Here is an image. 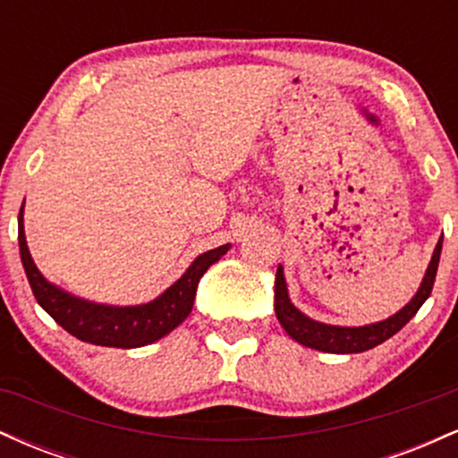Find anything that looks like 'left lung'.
<instances>
[{"label": "left lung", "instance_id": "8db88e82", "mask_svg": "<svg viewBox=\"0 0 458 458\" xmlns=\"http://www.w3.org/2000/svg\"><path fill=\"white\" fill-rule=\"evenodd\" d=\"M441 241H444V236H441L437 247H435L427 276H424L422 286L415 293V297L401 310V312L381 320V323L364 325V327H335V325H325L318 323V320L308 318L306 314L299 312V310L291 303V299H288L282 267H277L276 273V317L293 340H297V343L303 346H310V349L325 351V353H361V351L375 349L377 344L386 343V340L392 338L396 331H401L404 325L415 317V312L422 308V303L430 297L439 267Z\"/></svg>", "mask_w": 458, "mask_h": 458}]
</instances>
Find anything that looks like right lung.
I'll use <instances>...</instances> for the list:
<instances>
[{
	"instance_id": "obj_1",
	"label": "right lung",
	"mask_w": 458,
	"mask_h": 458,
	"mask_svg": "<svg viewBox=\"0 0 458 458\" xmlns=\"http://www.w3.org/2000/svg\"><path fill=\"white\" fill-rule=\"evenodd\" d=\"M228 247L230 245H222L198 256L185 271V276L172 284L155 301L131 308L101 306V303H90L68 295L40 276L30 256L28 243H25L23 207L19 211V251L36 301L68 334L97 346L138 349V346L155 343L170 334L172 329H176L191 312L199 277L207 273L213 262L222 259Z\"/></svg>"
}]
</instances>
